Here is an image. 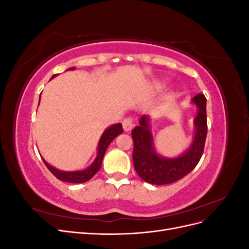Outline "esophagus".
Here are the masks:
<instances>
[{
  "instance_id": "esophagus-1",
  "label": "esophagus",
  "mask_w": 249,
  "mask_h": 249,
  "mask_svg": "<svg viewBox=\"0 0 249 249\" xmlns=\"http://www.w3.org/2000/svg\"><path fill=\"white\" fill-rule=\"evenodd\" d=\"M133 125H134V124H133L132 118L126 117V118L124 119V122H123V127H124V130L125 132L131 131Z\"/></svg>"
}]
</instances>
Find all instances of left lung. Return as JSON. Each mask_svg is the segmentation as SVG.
<instances>
[{"label":"left lung","instance_id":"left-lung-1","mask_svg":"<svg viewBox=\"0 0 249 249\" xmlns=\"http://www.w3.org/2000/svg\"><path fill=\"white\" fill-rule=\"evenodd\" d=\"M196 105L197 115L194 119L195 134L191 146L178 158H163L155 152L153 136L149 130V117L142 115L139 125L132 131L134 141L133 163L138 176L153 185L175 183L191 172L198 164L205 148L208 133L207 99L198 93L192 99Z\"/></svg>","mask_w":249,"mask_h":249}]
</instances>
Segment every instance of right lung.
Instances as JSON below:
<instances>
[{"label": "right lung", "instance_id": "right-lung-1", "mask_svg": "<svg viewBox=\"0 0 249 249\" xmlns=\"http://www.w3.org/2000/svg\"><path fill=\"white\" fill-rule=\"evenodd\" d=\"M70 71L74 70V67H71L69 69ZM56 77V74L52 77V79ZM39 102H40V97H39ZM124 132L123 130V125L122 124H116L109 126L108 129L105 131L102 135V137L99 142V147H97V156L95 158V160L93 163L90 165V166L84 170H80V171H61L58 170L55 167L51 166L49 163L43 160L46 166L48 169L58 179L63 180V182L67 183H73V184H78V183H85L87 180L91 178L95 173L101 169L102 166V162H103V158L105 156V153H106L107 147L109 146L110 143L113 141L115 137H117L119 134H122Z\"/></svg>", "mask_w": 249, "mask_h": 249}]
</instances>
